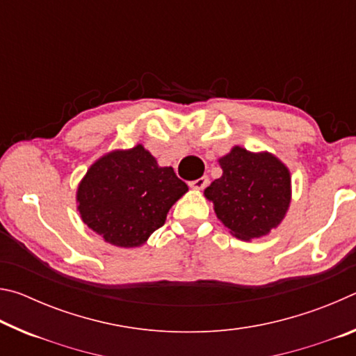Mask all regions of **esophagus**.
<instances>
[{
	"instance_id": "34e87169",
	"label": "esophagus",
	"mask_w": 356,
	"mask_h": 356,
	"mask_svg": "<svg viewBox=\"0 0 356 356\" xmlns=\"http://www.w3.org/2000/svg\"><path fill=\"white\" fill-rule=\"evenodd\" d=\"M188 185L191 186V188H195V190H202V188H206V186L209 185V177L207 176H202V177L196 179V180H191Z\"/></svg>"
}]
</instances>
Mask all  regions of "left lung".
Segmentation results:
<instances>
[{"label":"left lung","mask_w":356,"mask_h":356,"mask_svg":"<svg viewBox=\"0 0 356 356\" xmlns=\"http://www.w3.org/2000/svg\"><path fill=\"white\" fill-rule=\"evenodd\" d=\"M218 163L222 176L204 196L213 202L218 220L240 240L259 238L278 227L291 206V172L270 152L234 146Z\"/></svg>","instance_id":"left-lung-1"}]
</instances>
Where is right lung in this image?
Returning <instances> with one entry per match:
<instances>
[{
	"label": "right lung",
	"mask_w": 356,
	"mask_h": 356,
	"mask_svg": "<svg viewBox=\"0 0 356 356\" xmlns=\"http://www.w3.org/2000/svg\"><path fill=\"white\" fill-rule=\"evenodd\" d=\"M188 186L171 166H159L141 144L113 150L95 161L76 190V209L84 225L120 248L147 242L161 227L174 202Z\"/></svg>",
	"instance_id": "obj_1"
}]
</instances>
